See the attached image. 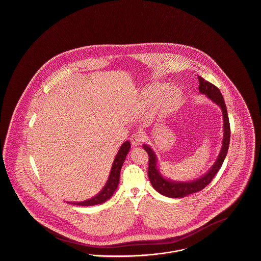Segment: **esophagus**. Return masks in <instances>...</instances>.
Segmentation results:
<instances>
[{"instance_id":"esophagus-1","label":"esophagus","mask_w":261,"mask_h":261,"mask_svg":"<svg viewBox=\"0 0 261 261\" xmlns=\"http://www.w3.org/2000/svg\"><path fill=\"white\" fill-rule=\"evenodd\" d=\"M130 141H131V143H132V145L133 146H140L142 143H143V141H144V138H143V135L140 133V132H136V133H134L131 138H130Z\"/></svg>"}]
</instances>
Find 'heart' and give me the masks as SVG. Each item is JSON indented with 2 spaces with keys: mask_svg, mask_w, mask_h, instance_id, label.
Segmentation results:
<instances>
[{
  "mask_svg": "<svg viewBox=\"0 0 261 261\" xmlns=\"http://www.w3.org/2000/svg\"><path fill=\"white\" fill-rule=\"evenodd\" d=\"M182 90L176 85L151 84L143 88L139 95L140 105L144 108H152L160 113L176 111L182 103Z\"/></svg>",
  "mask_w": 261,
  "mask_h": 261,
  "instance_id": "heart-1",
  "label": "heart"
}]
</instances>
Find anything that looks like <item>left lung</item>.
<instances>
[{
	"mask_svg": "<svg viewBox=\"0 0 261 261\" xmlns=\"http://www.w3.org/2000/svg\"><path fill=\"white\" fill-rule=\"evenodd\" d=\"M199 79V90L201 94H205L210 99L217 103L221 110L223 114V128L224 137L223 143L221 151L218 155V159L214 163V165L211 167V170L200 177L199 179L192 181V182H172L169 180H166L163 178L161 173L158 170L156 167V158L153 152V150L149 148V146L144 145L143 148L147 151L149 155V169H148V175H149V181L152 187L163 196L168 198H184L185 196L197 193L204 189L211 182L213 177L219 171L223 164L224 160L226 158V154L229 149L230 144V123H229V117L227 113L226 105L224 101L223 96L219 89L213 85L211 82L203 79L201 76H198Z\"/></svg>",
	"mask_w": 261,
	"mask_h": 261,
	"instance_id": "left-lung-1",
	"label": "left lung"
}]
</instances>
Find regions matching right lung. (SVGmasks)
Here are the masks:
<instances>
[{"mask_svg":"<svg viewBox=\"0 0 261 261\" xmlns=\"http://www.w3.org/2000/svg\"><path fill=\"white\" fill-rule=\"evenodd\" d=\"M130 148H131V145H130L129 141H126L124 144L120 147V149L118 150V152L114 159V162L112 163V171L110 174L109 180L99 194L92 199H88L85 201H81V202H72V204L82 205V206H90V205H96V204L102 203L106 200L110 199L113 195V193L115 192V190L117 189L118 183H119L120 170H121V167L123 165V162H124L126 155H127Z\"/></svg>","mask_w":261,"mask_h":261,"instance_id":"right-lung-1","label":"right lung"}]
</instances>
